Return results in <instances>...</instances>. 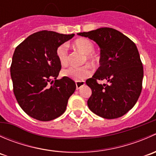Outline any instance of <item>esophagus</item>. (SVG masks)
Here are the masks:
<instances>
[{"label":"esophagus","mask_w":156,"mask_h":156,"mask_svg":"<svg viewBox=\"0 0 156 156\" xmlns=\"http://www.w3.org/2000/svg\"><path fill=\"white\" fill-rule=\"evenodd\" d=\"M75 84H76V89L78 90L80 87H82L83 85L85 84V82H84V81H76V82H75Z\"/></svg>","instance_id":"obj_1"}]
</instances>
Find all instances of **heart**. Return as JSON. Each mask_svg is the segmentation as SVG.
<instances>
[{"label": "heart", "instance_id": "heart-1", "mask_svg": "<svg viewBox=\"0 0 156 156\" xmlns=\"http://www.w3.org/2000/svg\"><path fill=\"white\" fill-rule=\"evenodd\" d=\"M74 46L83 53H85V57L89 63L92 65H96L100 62V56L94 52V45L93 42L89 39L85 37H81L74 42ZM56 57L60 62L61 65L66 66L69 62V54L67 45L63 44L59 46L56 51ZM93 74V70L91 67L88 65H84L83 66H69L62 70V75L64 77L72 78L77 81H81L91 76Z\"/></svg>", "mask_w": 156, "mask_h": 156}]
</instances>
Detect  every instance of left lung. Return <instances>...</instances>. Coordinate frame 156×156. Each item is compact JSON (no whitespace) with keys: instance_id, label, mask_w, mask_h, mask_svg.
<instances>
[{"instance_id":"obj_1","label":"left lung","mask_w":156,"mask_h":156,"mask_svg":"<svg viewBox=\"0 0 156 156\" xmlns=\"http://www.w3.org/2000/svg\"><path fill=\"white\" fill-rule=\"evenodd\" d=\"M78 34L94 41L100 48V66L86 81L92 90L88 107L104 119L122 117L134 106L142 91L144 67L136 44L112 28ZM99 80L110 84L102 86Z\"/></svg>"}]
</instances>
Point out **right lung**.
Returning a JSON list of instances; mask_svg holds the SVG:
<instances>
[{
    "label": "right lung",
    "mask_w": 156,
    "mask_h": 156,
    "mask_svg": "<svg viewBox=\"0 0 156 156\" xmlns=\"http://www.w3.org/2000/svg\"><path fill=\"white\" fill-rule=\"evenodd\" d=\"M74 35L44 30L29 35L15 49L10 66L14 95L33 119L48 122L66 109L76 84L67 77L56 79L61 64L56 51Z\"/></svg>",
    "instance_id": "1"
}]
</instances>
